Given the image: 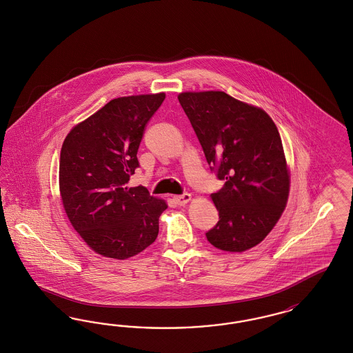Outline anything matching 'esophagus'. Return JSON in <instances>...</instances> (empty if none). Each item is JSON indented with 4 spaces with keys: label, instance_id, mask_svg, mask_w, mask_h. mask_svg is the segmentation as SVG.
I'll return each instance as SVG.
<instances>
[{
    "label": "esophagus",
    "instance_id": "esophagus-1",
    "mask_svg": "<svg viewBox=\"0 0 353 353\" xmlns=\"http://www.w3.org/2000/svg\"><path fill=\"white\" fill-rule=\"evenodd\" d=\"M173 199H174V202H176L177 205L183 206V205H186L188 202H190V201H192V195L185 193V194L183 195H176Z\"/></svg>",
    "mask_w": 353,
    "mask_h": 353
}]
</instances>
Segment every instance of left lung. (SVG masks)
<instances>
[{"instance_id": "left-lung-1", "label": "left lung", "mask_w": 353, "mask_h": 353, "mask_svg": "<svg viewBox=\"0 0 353 353\" xmlns=\"http://www.w3.org/2000/svg\"><path fill=\"white\" fill-rule=\"evenodd\" d=\"M179 101L224 186L211 199L218 224L207 232L220 250L241 253L263 241L290 195V168L276 125L259 107L223 91L181 92Z\"/></svg>"}]
</instances>
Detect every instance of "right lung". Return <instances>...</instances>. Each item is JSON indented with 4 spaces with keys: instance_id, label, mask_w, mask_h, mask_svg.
<instances>
[{
    "instance_id": "right-lung-1",
    "label": "right lung",
    "mask_w": 353,
    "mask_h": 353,
    "mask_svg": "<svg viewBox=\"0 0 353 353\" xmlns=\"http://www.w3.org/2000/svg\"><path fill=\"white\" fill-rule=\"evenodd\" d=\"M164 92L110 100L66 135L60 155L62 206L74 230L95 253L126 259L158 237L167 202L128 183L147 122Z\"/></svg>"
}]
</instances>
